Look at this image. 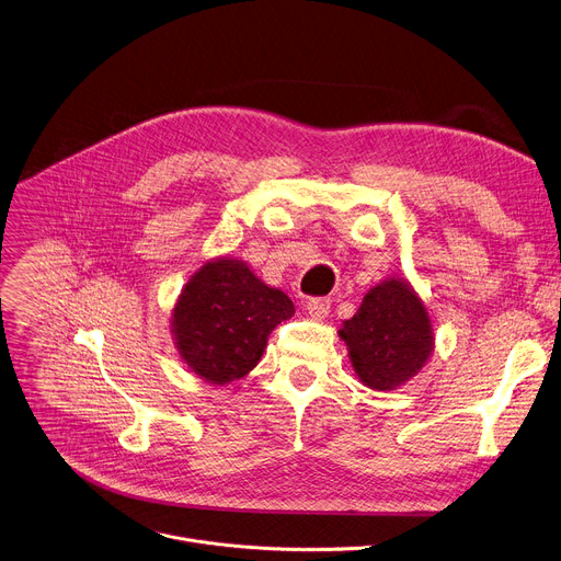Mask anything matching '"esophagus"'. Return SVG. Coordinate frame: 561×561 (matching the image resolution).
I'll list each match as a JSON object with an SVG mask.
<instances>
[{
  "label": "esophagus",
  "instance_id": "1",
  "mask_svg": "<svg viewBox=\"0 0 561 561\" xmlns=\"http://www.w3.org/2000/svg\"><path fill=\"white\" fill-rule=\"evenodd\" d=\"M330 309H332V300L330 298H312V300H307V312H309V317L317 319V321H323L330 314Z\"/></svg>",
  "mask_w": 561,
  "mask_h": 561
}]
</instances>
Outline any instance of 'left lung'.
<instances>
[{"mask_svg": "<svg viewBox=\"0 0 561 561\" xmlns=\"http://www.w3.org/2000/svg\"><path fill=\"white\" fill-rule=\"evenodd\" d=\"M363 386L390 392L414 379L434 350L427 309L414 287L390 276L371 287L339 330Z\"/></svg>", "mask_w": 561, "mask_h": 561, "instance_id": "obj_1", "label": "left lung"}]
</instances>
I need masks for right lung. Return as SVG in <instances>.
I'll return each mask as SVG.
<instances>
[{
	"label": "right lung",
	"mask_w": 561,
	"mask_h": 561,
	"mask_svg": "<svg viewBox=\"0 0 561 561\" xmlns=\"http://www.w3.org/2000/svg\"><path fill=\"white\" fill-rule=\"evenodd\" d=\"M294 317V302L265 285L244 261L220 256L182 287L171 309L180 358L198 379L227 386L252 371L272 330Z\"/></svg>",
	"instance_id": "obj_1"
}]
</instances>
